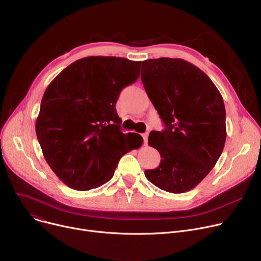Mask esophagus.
Masks as SVG:
<instances>
[{
    "label": "esophagus",
    "instance_id": "1",
    "mask_svg": "<svg viewBox=\"0 0 261 261\" xmlns=\"http://www.w3.org/2000/svg\"><path fill=\"white\" fill-rule=\"evenodd\" d=\"M148 132H146V133H144V134H142V136H143V140H144V145H147V142H148Z\"/></svg>",
    "mask_w": 261,
    "mask_h": 261
}]
</instances>
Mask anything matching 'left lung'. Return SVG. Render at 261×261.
I'll list each match as a JSON object with an SVG mask.
<instances>
[{"mask_svg": "<svg viewBox=\"0 0 261 261\" xmlns=\"http://www.w3.org/2000/svg\"><path fill=\"white\" fill-rule=\"evenodd\" d=\"M142 82L165 129L150 132L148 144L161 154L148 181L172 194L196 187L220 158L225 140L223 98L210 77L183 59H148Z\"/></svg>", "mask_w": 261, "mask_h": 261, "instance_id": "8db88e82", "label": "left lung"}]
</instances>
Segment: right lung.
I'll use <instances>...</instances> for the list:
<instances>
[{
  "label": "right lung",
  "instance_id": "1",
  "mask_svg": "<svg viewBox=\"0 0 261 261\" xmlns=\"http://www.w3.org/2000/svg\"><path fill=\"white\" fill-rule=\"evenodd\" d=\"M142 61L91 56L65 67L46 88L36 121L45 161L76 190L112 179L120 158L143 138L123 134L115 105L120 91L140 77Z\"/></svg>",
  "mask_w": 261,
  "mask_h": 261
}]
</instances>
